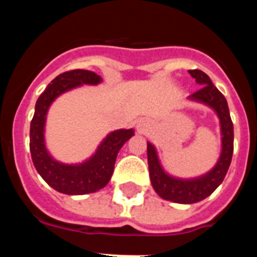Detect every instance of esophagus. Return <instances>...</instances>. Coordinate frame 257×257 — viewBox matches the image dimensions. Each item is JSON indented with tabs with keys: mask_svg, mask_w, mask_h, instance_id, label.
I'll list each match as a JSON object with an SVG mask.
<instances>
[{
	"mask_svg": "<svg viewBox=\"0 0 257 257\" xmlns=\"http://www.w3.org/2000/svg\"><path fill=\"white\" fill-rule=\"evenodd\" d=\"M145 127H147V122L145 121H139V123H138V128H139L140 131L144 130Z\"/></svg>",
	"mask_w": 257,
	"mask_h": 257,
	"instance_id": "1",
	"label": "esophagus"
}]
</instances>
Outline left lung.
Segmentation results:
<instances>
[{"label": "left lung", "instance_id": "1", "mask_svg": "<svg viewBox=\"0 0 257 257\" xmlns=\"http://www.w3.org/2000/svg\"><path fill=\"white\" fill-rule=\"evenodd\" d=\"M189 74L193 78H196V82L201 86L198 91L190 95L189 99L206 104L217 113L220 126H221L222 148L219 161L211 171L199 178L183 180V179L172 178L166 174L161 167L154 147L151 143L147 144L149 176H151L152 185L158 196L167 201L176 202V203H196V202L207 198L222 183L230 166L231 157H233L234 131H233V122L229 114L226 99L213 86L210 77L205 72L199 69H192L189 70Z\"/></svg>", "mask_w": 257, "mask_h": 257}]
</instances>
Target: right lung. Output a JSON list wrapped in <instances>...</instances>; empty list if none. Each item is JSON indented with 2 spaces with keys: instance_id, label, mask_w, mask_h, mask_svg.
I'll list each match as a JSON object with an SVG mask.
<instances>
[{
  "instance_id": "obj_1",
  "label": "right lung",
  "mask_w": 257,
  "mask_h": 257,
  "mask_svg": "<svg viewBox=\"0 0 257 257\" xmlns=\"http://www.w3.org/2000/svg\"><path fill=\"white\" fill-rule=\"evenodd\" d=\"M101 77L91 70L74 69L59 74L37 99L31 122L29 148L33 165L50 187L64 194L78 196L97 192L110 180L117 154L122 145L134 135V130H117L109 134L91 158L78 165H64L49 154L44 131L49 106L56 97L81 85H97Z\"/></svg>"
}]
</instances>
